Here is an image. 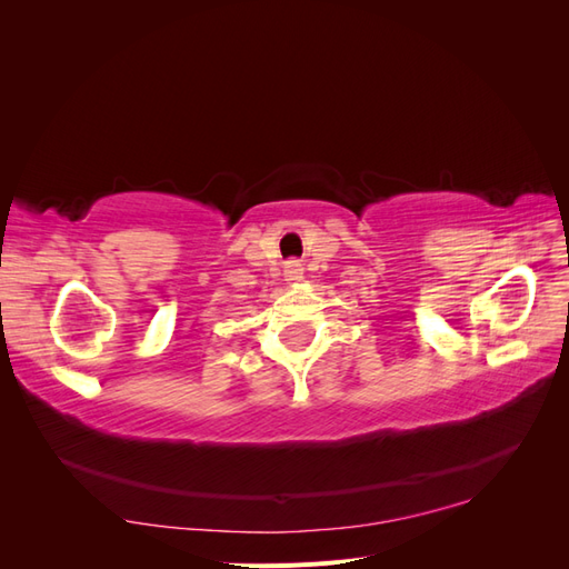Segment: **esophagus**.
I'll list each match as a JSON object with an SVG mask.
<instances>
[{
    "label": "esophagus",
    "instance_id": "1",
    "mask_svg": "<svg viewBox=\"0 0 569 569\" xmlns=\"http://www.w3.org/2000/svg\"><path fill=\"white\" fill-rule=\"evenodd\" d=\"M284 278H287L289 282H299V280L303 278L301 263H299V261H287V263H284Z\"/></svg>",
    "mask_w": 569,
    "mask_h": 569
}]
</instances>
